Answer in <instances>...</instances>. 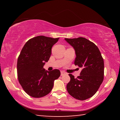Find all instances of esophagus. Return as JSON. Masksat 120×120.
Returning a JSON list of instances; mask_svg holds the SVG:
<instances>
[{
	"label": "esophagus",
	"instance_id": "34e87169",
	"mask_svg": "<svg viewBox=\"0 0 120 120\" xmlns=\"http://www.w3.org/2000/svg\"><path fill=\"white\" fill-rule=\"evenodd\" d=\"M65 74H66V73H65L64 71H61V76H64Z\"/></svg>",
	"mask_w": 120,
	"mask_h": 120
}]
</instances>
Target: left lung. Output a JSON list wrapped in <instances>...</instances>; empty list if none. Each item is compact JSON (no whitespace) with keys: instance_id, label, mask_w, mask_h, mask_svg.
I'll return each mask as SVG.
<instances>
[{"instance_id":"1","label":"left lung","mask_w":120,"mask_h":120,"mask_svg":"<svg viewBox=\"0 0 120 120\" xmlns=\"http://www.w3.org/2000/svg\"><path fill=\"white\" fill-rule=\"evenodd\" d=\"M76 52L75 66L82 68L80 76L75 78L69 74L70 82L67 85L69 94L83 101L90 98L98 90L104 79V64L98 48L84 38H64Z\"/></svg>"}]
</instances>
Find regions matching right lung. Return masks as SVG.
Returning a JSON list of instances; mask_svg holds the SVG:
<instances>
[{
  "label": "right lung",
  "instance_id": "right-lung-1",
  "mask_svg": "<svg viewBox=\"0 0 120 120\" xmlns=\"http://www.w3.org/2000/svg\"><path fill=\"white\" fill-rule=\"evenodd\" d=\"M59 38L38 36L27 41L19 56L18 80L23 90L35 98L49 94L54 80L60 76L58 69L46 71L43 66L51 54V48Z\"/></svg>",
  "mask_w": 120,
  "mask_h": 120
}]
</instances>
